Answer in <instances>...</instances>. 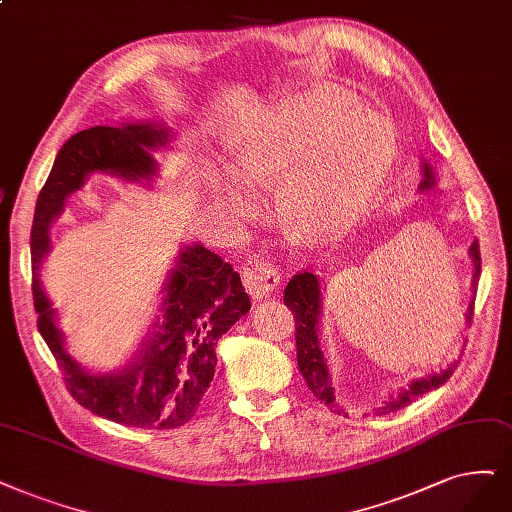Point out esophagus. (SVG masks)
<instances>
[{
  "label": "esophagus",
  "instance_id": "obj_1",
  "mask_svg": "<svg viewBox=\"0 0 512 512\" xmlns=\"http://www.w3.org/2000/svg\"><path fill=\"white\" fill-rule=\"evenodd\" d=\"M280 272L274 263L261 255H251L242 263V282L253 297H266L280 285Z\"/></svg>",
  "mask_w": 512,
  "mask_h": 512
}]
</instances>
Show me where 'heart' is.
<instances>
[{
    "label": "heart",
    "mask_w": 512,
    "mask_h": 512,
    "mask_svg": "<svg viewBox=\"0 0 512 512\" xmlns=\"http://www.w3.org/2000/svg\"><path fill=\"white\" fill-rule=\"evenodd\" d=\"M396 160L394 130L344 92L320 90L263 116L234 143L246 187L276 179L282 215L314 234L342 230L380 192Z\"/></svg>",
    "instance_id": "heart-1"
}]
</instances>
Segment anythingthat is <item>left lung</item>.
Segmentation results:
<instances>
[{
    "label": "left lung",
    "instance_id": "obj_1",
    "mask_svg": "<svg viewBox=\"0 0 512 512\" xmlns=\"http://www.w3.org/2000/svg\"><path fill=\"white\" fill-rule=\"evenodd\" d=\"M434 185L432 170L428 164H424V183L422 187L428 189ZM470 257L475 261V276H472V287L477 291V282L481 276V251H479V242L475 240L470 244ZM285 306L293 312L295 318V344H297V365L301 375L310 388V392L316 396L320 403L335 407V394L331 386V377L329 369L323 358V352H320L318 344V316H320V285L318 278L312 272H297L285 289ZM475 312V301L468 306L466 310V320L470 323V316ZM460 361H453L445 371L434 373L430 377H422V380L411 382L407 390H403L396 399H390L382 407H377V415H386L392 411H399L413 403L418 396L443 386L449 377L456 371ZM344 411V409H337ZM348 415V413H346Z\"/></svg>",
    "mask_w": 512,
    "mask_h": 512
}]
</instances>
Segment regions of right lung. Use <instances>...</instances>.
<instances>
[{"label":"right lung","instance_id":"obj_1","mask_svg":"<svg viewBox=\"0 0 512 512\" xmlns=\"http://www.w3.org/2000/svg\"><path fill=\"white\" fill-rule=\"evenodd\" d=\"M166 141L168 132L158 124L92 126L73 135L56 154L31 225L37 329L56 358L69 394L101 418L151 430L179 428L196 415L213 382L217 342L251 310L238 272L204 246H187L164 287L162 320L147 335L137 361L122 373L88 375L63 348L37 270L50 251L52 219L63 211L65 198L82 187L86 175L103 170L130 181L147 179L156 173L149 151Z\"/></svg>","mask_w":512,"mask_h":512}]
</instances>
